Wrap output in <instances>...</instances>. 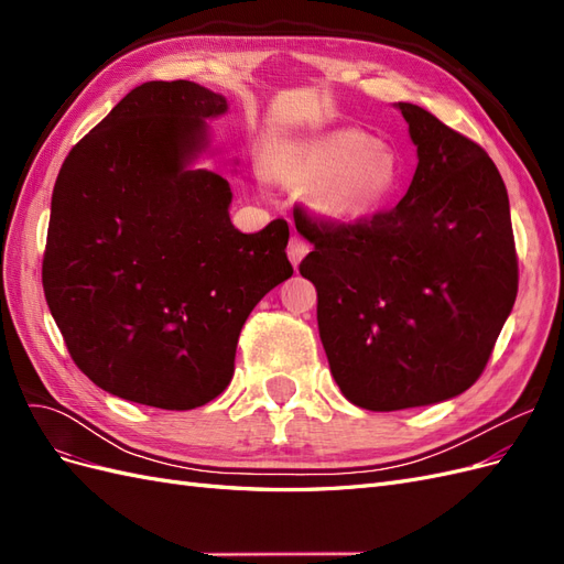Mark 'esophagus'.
Masks as SVG:
<instances>
[{"label": "esophagus", "mask_w": 564, "mask_h": 564, "mask_svg": "<svg viewBox=\"0 0 564 564\" xmlns=\"http://www.w3.org/2000/svg\"><path fill=\"white\" fill-rule=\"evenodd\" d=\"M311 251L308 242L303 240V237L299 235H292V240H289V247H286V253H289V261H292L294 265H299L303 261V256Z\"/></svg>", "instance_id": "34e87169"}]
</instances>
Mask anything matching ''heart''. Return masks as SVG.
<instances>
[{
	"mask_svg": "<svg viewBox=\"0 0 564 564\" xmlns=\"http://www.w3.org/2000/svg\"><path fill=\"white\" fill-rule=\"evenodd\" d=\"M272 166L289 183L317 185V207L334 220L373 214L400 185L395 152L360 129H338L289 145Z\"/></svg>",
	"mask_w": 564,
	"mask_h": 564,
	"instance_id": "1",
	"label": "heart"
}]
</instances>
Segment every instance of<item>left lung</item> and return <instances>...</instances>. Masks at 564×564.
Masks as SVG:
<instances>
[{"mask_svg":"<svg viewBox=\"0 0 564 564\" xmlns=\"http://www.w3.org/2000/svg\"><path fill=\"white\" fill-rule=\"evenodd\" d=\"M419 164L390 212L338 224L294 209L315 249L317 327L344 395L371 412L460 395L487 367L518 296L503 178L468 135L398 104Z\"/></svg>","mask_w":564,"mask_h":564,"instance_id":"obj_1","label":"left lung"}]
</instances>
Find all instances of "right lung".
<instances>
[{
    "mask_svg": "<svg viewBox=\"0 0 564 564\" xmlns=\"http://www.w3.org/2000/svg\"><path fill=\"white\" fill-rule=\"evenodd\" d=\"M226 98L145 82L65 158L51 197L42 284L67 352L112 395L195 409L224 392L253 305L292 278L289 226L245 235L230 185L187 162Z\"/></svg>",
    "mask_w": 564,
    "mask_h": 564,
    "instance_id": "add662e5",
    "label": "right lung"
}]
</instances>
